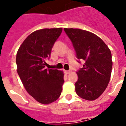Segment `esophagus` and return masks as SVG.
<instances>
[{
	"label": "esophagus",
	"instance_id": "34e87169",
	"mask_svg": "<svg viewBox=\"0 0 126 126\" xmlns=\"http://www.w3.org/2000/svg\"><path fill=\"white\" fill-rule=\"evenodd\" d=\"M64 72L66 74H69L71 72V71H64Z\"/></svg>",
	"mask_w": 126,
	"mask_h": 126
}]
</instances>
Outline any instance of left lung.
<instances>
[{
	"mask_svg": "<svg viewBox=\"0 0 126 126\" xmlns=\"http://www.w3.org/2000/svg\"><path fill=\"white\" fill-rule=\"evenodd\" d=\"M64 30L71 40L77 58L85 62L83 68L77 71L75 92L82 99L94 100L104 92L110 79V50L101 38L91 32L79 29Z\"/></svg>",
	"mask_w": 126,
	"mask_h": 126,
	"instance_id": "obj_1",
	"label": "left lung"
}]
</instances>
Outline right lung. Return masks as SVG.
I'll list each match as a JSON object with an SVG mask.
<instances>
[{"label": "right lung", "instance_id": "right-lung-1", "mask_svg": "<svg viewBox=\"0 0 126 126\" xmlns=\"http://www.w3.org/2000/svg\"><path fill=\"white\" fill-rule=\"evenodd\" d=\"M62 28L43 29L33 32L20 45L16 55L17 72L29 94L38 102L48 104L61 94L64 73L46 69V60Z\"/></svg>", "mask_w": 126, "mask_h": 126}]
</instances>
